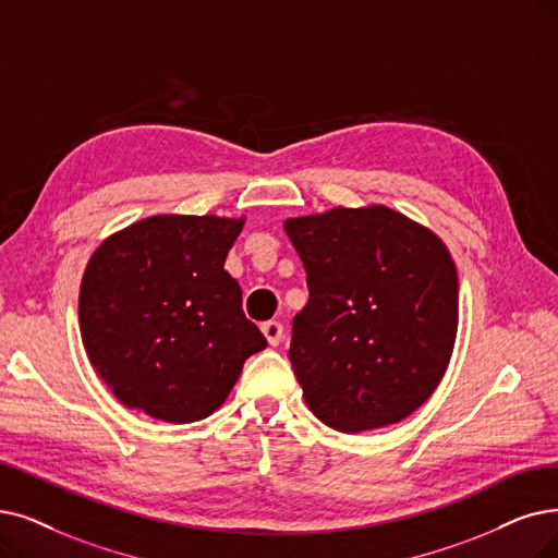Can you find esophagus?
Here are the masks:
<instances>
[{
  "label": "esophagus",
  "instance_id": "34e87169",
  "mask_svg": "<svg viewBox=\"0 0 558 558\" xmlns=\"http://www.w3.org/2000/svg\"><path fill=\"white\" fill-rule=\"evenodd\" d=\"M260 331H263V337L267 339V343H270V345H279L281 339H283V325L277 323V320L263 323V325H260Z\"/></svg>",
  "mask_w": 558,
  "mask_h": 558
}]
</instances>
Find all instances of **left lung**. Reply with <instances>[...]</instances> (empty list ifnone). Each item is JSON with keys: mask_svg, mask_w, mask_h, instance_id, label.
<instances>
[{"mask_svg": "<svg viewBox=\"0 0 558 558\" xmlns=\"http://www.w3.org/2000/svg\"><path fill=\"white\" fill-rule=\"evenodd\" d=\"M306 270L291 364L306 408L339 433L385 428L439 387L458 337V272L444 240L383 204L288 217Z\"/></svg>", "mask_w": 558, "mask_h": 558, "instance_id": "8db88e82", "label": "left lung"}]
</instances>
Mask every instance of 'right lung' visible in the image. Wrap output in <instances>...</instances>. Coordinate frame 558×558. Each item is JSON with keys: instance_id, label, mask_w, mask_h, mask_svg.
Wrapping results in <instances>:
<instances>
[{"instance_id": "1", "label": "right lung", "mask_w": 558, "mask_h": 558, "mask_svg": "<svg viewBox=\"0 0 558 558\" xmlns=\"http://www.w3.org/2000/svg\"><path fill=\"white\" fill-rule=\"evenodd\" d=\"M244 219L150 215L107 235L88 258L82 343L125 408L167 423L202 421L267 345L225 270Z\"/></svg>"}]
</instances>
